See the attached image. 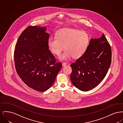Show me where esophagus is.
I'll return each instance as SVG.
<instances>
[{
    "label": "esophagus",
    "instance_id": "esophagus-1",
    "mask_svg": "<svg viewBox=\"0 0 123 123\" xmlns=\"http://www.w3.org/2000/svg\"><path fill=\"white\" fill-rule=\"evenodd\" d=\"M66 64H66L65 62H63V63H62V66H63V67H64L65 66H66Z\"/></svg>",
    "mask_w": 123,
    "mask_h": 123
}]
</instances>
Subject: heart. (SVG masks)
Wrapping results in <instances>:
<instances>
[{"label": "heart", "mask_w": 123, "mask_h": 123, "mask_svg": "<svg viewBox=\"0 0 123 123\" xmlns=\"http://www.w3.org/2000/svg\"><path fill=\"white\" fill-rule=\"evenodd\" d=\"M89 41L88 36L84 31L66 28L59 30L56 37H51L48 41L50 50L59 56L64 48V52L59 59L68 60L72 57L77 59L85 52Z\"/></svg>", "instance_id": "1"}]
</instances>
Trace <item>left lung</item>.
I'll use <instances>...</instances> for the list:
<instances>
[{"mask_svg":"<svg viewBox=\"0 0 123 123\" xmlns=\"http://www.w3.org/2000/svg\"><path fill=\"white\" fill-rule=\"evenodd\" d=\"M111 61V47L105 35L92 38L84 53L70 64L71 82L83 91L94 88L105 78Z\"/></svg>","mask_w":123,"mask_h":123,"instance_id":"obj_1","label":"left lung"}]
</instances>
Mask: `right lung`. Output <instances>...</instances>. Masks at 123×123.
<instances>
[{"instance_id": "add662e5", "label": "right lung", "mask_w": 123, "mask_h": 123, "mask_svg": "<svg viewBox=\"0 0 123 123\" xmlns=\"http://www.w3.org/2000/svg\"><path fill=\"white\" fill-rule=\"evenodd\" d=\"M46 27L29 26L19 36L14 51L16 70L23 82L39 92L48 89L62 67L48 49Z\"/></svg>"}]
</instances>
